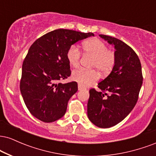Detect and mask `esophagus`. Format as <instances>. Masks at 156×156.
<instances>
[{"label": "esophagus", "instance_id": "esophagus-1", "mask_svg": "<svg viewBox=\"0 0 156 156\" xmlns=\"http://www.w3.org/2000/svg\"><path fill=\"white\" fill-rule=\"evenodd\" d=\"M84 87H82V86L80 85H78V90H82V89H83Z\"/></svg>", "mask_w": 156, "mask_h": 156}]
</instances>
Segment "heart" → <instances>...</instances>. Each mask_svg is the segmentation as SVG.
<instances>
[{"label": "heart", "mask_w": 156, "mask_h": 156, "mask_svg": "<svg viewBox=\"0 0 156 156\" xmlns=\"http://www.w3.org/2000/svg\"><path fill=\"white\" fill-rule=\"evenodd\" d=\"M83 50L86 53L94 55L92 67H97L104 74H108L112 70L116 63V54L112 50H108L107 44L101 39L92 38L83 41L81 43ZM66 57L68 63L73 67L79 65L80 52L75 45L68 48ZM101 77L97 69H87L84 68L74 70L72 73V79L82 87H88L94 83Z\"/></svg>", "instance_id": "obj_1"}]
</instances>
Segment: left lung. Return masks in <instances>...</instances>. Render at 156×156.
Returning a JSON list of instances; mask_svg holds the SVG:
<instances>
[{
  "mask_svg": "<svg viewBox=\"0 0 156 156\" xmlns=\"http://www.w3.org/2000/svg\"><path fill=\"white\" fill-rule=\"evenodd\" d=\"M115 48L116 63L110 75L89 90L87 115L96 126L107 128L122 121L136 104L143 76L135 51L117 38L100 34Z\"/></svg>",
  "mask_w": 156,
  "mask_h": 156,
  "instance_id": "obj_1",
  "label": "left lung"
}]
</instances>
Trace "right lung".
Here are the masks:
<instances>
[{
	"label": "right lung",
	"instance_id": "right-lung-1",
	"mask_svg": "<svg viewBox=\"0 0 156 156\" xmlns=\"http://www.w3.org/2000/svg\"><path fill=\"white\" fill-rule=\"evenodd\" d=\"M94 36L69 29H56L31 44L23 61L20 88L30 113L44 122L65 114L69 100L78 91L76 81L58 83L70 76L66 53L78 41Z\"/></svg>",
	"mask_w": 156,
	"mask_h": 156
}]
</instances>
